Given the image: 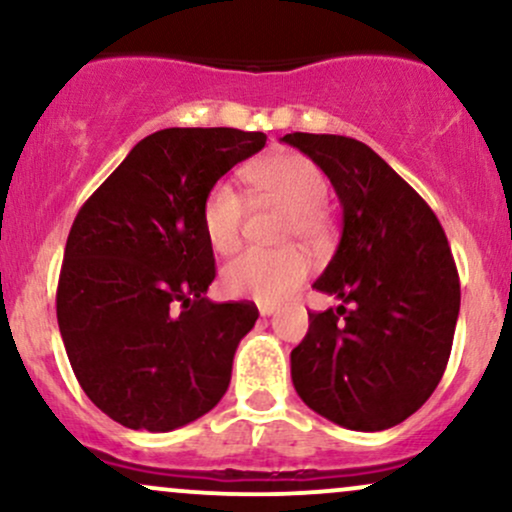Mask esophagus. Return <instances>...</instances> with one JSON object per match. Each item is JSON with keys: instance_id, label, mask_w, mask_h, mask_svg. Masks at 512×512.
<instances>
[{"instance_id": "obj_1", "label": "esophagus", "mask_w": 512, "mask_h": 512, "mask_svg": "<svg viewBox=\"0 0 512 512\" xmlns=\"http://www.w3.org/2000/svg\"><path fill=\"white\" fill-rule=\"evenodd\" d=\"M257 310H260L262 317H269V315H274L279 308H276L274 303H260V305H257Z\"/></svg>"}]
</instances>
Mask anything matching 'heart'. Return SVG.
I'll use <instances>...</instances> for the list:
<instances>
[{"mask_svg": "<svg viewBox=\"0 0 512 512\" xmlns=\"http://www.w3.org/2000/svg\"><path fill=\"white\" fill-rule=\"evenodd\" d=\"M250 190L262 202L289 209L284 240H303L322 245L330 236L327 199L330 180L325 170L308 156L284 151L262 158L245 173ZM248 207L231 182H216L202 202V228L209 245L221 255H231L243 238ZM310 272L308 257L296 248L260 250L252 248L223 267L221 284L228 296L272 303L301 286Z\"/></svg>", "mask_w": 512, "mask_h": 512, "instance_id": "b5f03b06", "label": "heart"}]
</instances>
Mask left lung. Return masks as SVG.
<instances>
[{"label":"left lung","instance_id":"1","mask_svg":"<svg viewBox=\"0 0 512 512\" xmlns=\"http://www.w3.org/2000/svg\"><path fill=\"white\" fill-rule=\"evenodd\" d=\"M325 170L344 209L339 248L313 289L344 305L308 313L291 351L298 397L351 431H385L433 395L460 315V276L443 226L370 146L286 134Z\"/></svg>","mask_w":512,"mask_h":512}]
</instances>
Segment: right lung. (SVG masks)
Wrapping results in <instances>:
<instances>
[{"label": "right lung", "mask_w": 512, "mask_h": 512, "mask_svg": "<svg viewBox=\"0 0 512 512\" xmlns=\"http://www.w3.org/2000/svg\"><path fill=\"white\" fill-rule=\"evenodd\" d=\"M267 134L170 127L142 139L86 199L69 231L57 322L81 390L134 431L166 433L219 404L250 301L211 303L207 192Z\"/></svg>", "instance_id": "obj_1"}]
</instances>
